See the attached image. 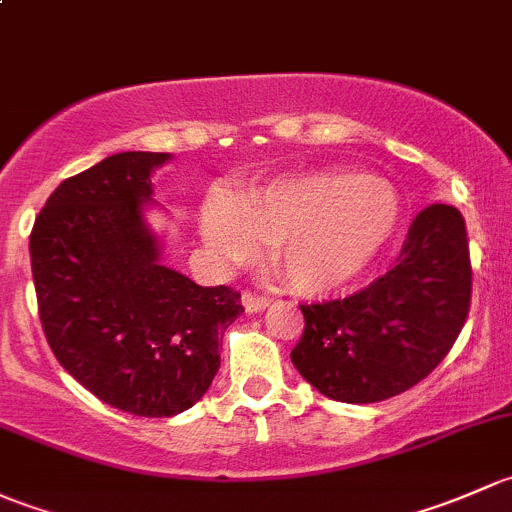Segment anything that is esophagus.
Returning <instances> with one entry per match:
<instances>
[{"label": "esophagus", "instance_id": "obj_1", "mask_svg": "<svg viewBox=\"0 0 512 512\" xmlns=\"http://www.w3.org/2000/svg\"><path fill=\"white\" fill-rule=\"evenodd\" d=\"M241 303H244L246 313H261V310L268 308V303H271V300H268L266 295L246 291L244 295H241Z\"/></svg>", "mask_w": 512, "mask_h": 512}]
</instances>
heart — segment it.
Wrapping results in <instances>:
<instances>
[{
	"label": "heart",
	"mask_w": 512,
	"mask_h": 512,
	"mask_svg": "<svg viewBox=\"0 0 512 512\" xmlns=\"http://www.w3.org/2000/svg\"><path fill=\"white\" fill-rule=\"evenodd\" d=\"M399 224L397 194L350 172H305L273 179L239 202L214 194L199 214L209 254L241 266L273 246L288 288L325 295L355 283L382 256Z\"/></svg>",
	"instance_id": "1"
}]
</instances>
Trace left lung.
Listing matches in <instances>:
<instances>
[{
	"label": "left lung",
	"mask_w": 512,
	"mask_h": 512,
	"mask_svg": "<svg viewBox=\"0 0 512 512\" xmlns=\"http://www.w3.org/2000/svg\"><path fill=\"white\" fill-rule=\"evenodd\" d=\"M471 308L466 221L449 204L416 214L397 263L342 300L300 305L291 360L320 394L347 404L397 397L436 370Z\"/></svg>",
	"instance_id": "left-lung-1"
}]
</instances>
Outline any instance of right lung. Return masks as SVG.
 <instances>
[{"mask_svg":"<svg viewBox=\"0 0 512 512\" xmlns=\"http://www.w3.org/2000/svg\"><path fill=\"white\" fill-rule=\"evenodd\" d=\"M167 152H118L63 179L29 236L39 318L56 360L100 402L135 416L194 407L239 291L204 288L160 263L145 221Z\"/></svg>","mask_w":512,"mask_h":512,"instance_id":"1","label":"right lung"}]
</instances>
